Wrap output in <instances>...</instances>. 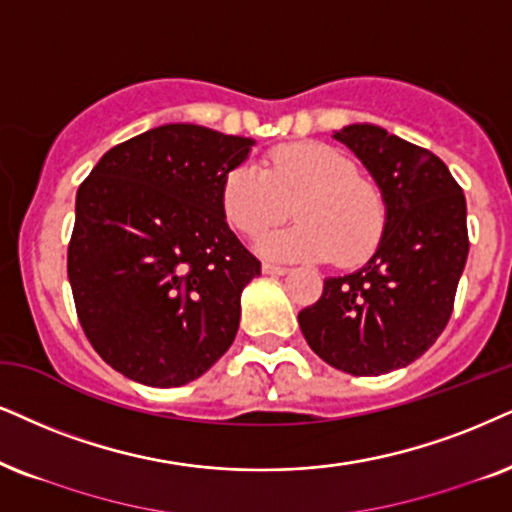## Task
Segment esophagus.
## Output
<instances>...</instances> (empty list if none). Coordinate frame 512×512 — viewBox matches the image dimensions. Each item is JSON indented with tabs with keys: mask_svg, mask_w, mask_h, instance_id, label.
<instances>
[{
	"mask_svg": "<svg viewBox=\"0 0 512 512\" xmlns=\"http://www.w3.org/2000/svg\"><path fill=\"white\" fill-rule=\"evenodd\" d=\"M262 271L271 276H283V274H288V267H281V264H274V262H264Z\"/></svg>",
	"mask_w": 512,
	"mask_h": 512,
	"instance_id": "1",
	"label": "esophagus"
}]
</instances>
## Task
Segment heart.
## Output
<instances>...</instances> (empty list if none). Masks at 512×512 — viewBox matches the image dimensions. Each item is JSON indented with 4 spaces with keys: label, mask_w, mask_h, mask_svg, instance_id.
I'll list each match as a JSON object with an SVG mask.
<instances>
[{
    "label": "heart",
    "mask_w": 512,
    "mask_h": 512,
    "mask_svg": "<svg viewBox=\"0 0 512 512\" xmlns=\"http://www.w3.org/2000/svg\"><path fill=\"white\" fill-rule=\"evenodd\" d=\"M297 215L295 226L264 236L262 255L278 260H328L357 264L371 255L385 226L378 189L338 148L302 141L269 153L267 172L243 163L226 172L222 208L245 236H260Z\"/></svg>",
    "instance_id": "b5f03b06"
}]
</instances>
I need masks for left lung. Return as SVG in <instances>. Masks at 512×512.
Instances as JSON below:
<instances>
[{
	"mask_svg": "<svg viewBox=\"0 0 512 512\" xmlns=\"http://www.w3.org/2000/svg\"><path fill=\"white\" fill-rule=\"evenodd\" d=\"M378 184L385 229L364 267L323 281L297 314L304 340L338 371L383 375L425 354L449 323L468 260L463 189L449 167L378 125L333 134Z\"/></svg>",
	"mask_w": 512,
	"mask_h": 512,
	"instance_id": "1",
	"label": "left lung"
}]
</instances>
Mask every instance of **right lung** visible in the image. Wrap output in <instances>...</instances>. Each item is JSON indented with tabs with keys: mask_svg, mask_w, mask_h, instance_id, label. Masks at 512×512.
I'll return each mask as SVG.
<instances>
[{
	"mask_svg": "<svg viewBox=\"0 0 512 512\" xmlns=\"http://www.w3.org/2000/svg\"><path fill=\"white\" fill-rule=\"evenodd\" d=\"M252 146L174 122L113 146L77 189L75 309L99 357L125 378L186 385L234 342L260 260L226 224L222 181Z\"/></svg>",
	"mask_w": 512,
	"mask_h": 512,
	"instance_id": "1",
	"label": "right lung"
}]
</instances>
